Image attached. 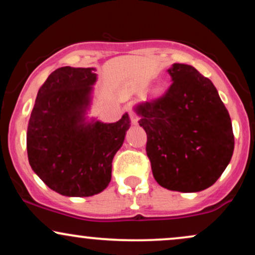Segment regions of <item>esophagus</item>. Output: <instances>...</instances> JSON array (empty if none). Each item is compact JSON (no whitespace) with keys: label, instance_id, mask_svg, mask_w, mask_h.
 I'll return each instance as SVG.
<instances>
[{"label":"esophagus","instance_id":"1","mask_svg":"<svg viewBox=\"0 0 255 255\" xmlns=\"http://www.w3.org/2000/svg\"><path fill=\"white\" fill-rule=\"evenodd\" d=\"M129 116H130V122H131V125H137V121H139V118H137V116H136V114L133 113V111H130Z\"/></svg>","mask_w":255,"mask_h":255}]
</instances>
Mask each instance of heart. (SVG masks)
I'll list each match as a JSON object with an SVG mask.
<instances>
[{"label":"heart","instance_id":"b5f03b06","mask_svg":"<svg viewBox=\"0 0 255 255\" xmlns=\"http://www.w3.org/2000/svg\"><path fill=\"white\" fill-rule=\"evenodd\" d=\"M154 92H156L157 95H159V93H162V89H160V87H157V89L154 90Z\"/></svg>","mask_w":255,"mask_h":255}]
</instances>
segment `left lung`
Segmentation results:
<instances>
[{
  "label": "left lung",
  "mask_w": 255,
  "mask_h": 255,
  "mask_svg": "<svg viewBox=\"0 0 255 255\" xmlns=\"http://www.w3.org/2000/svg\"><path fill=\"white\" fill-rule=\"evenodd\" d=\"M168 73L172 84L165 95L134 108L147 134L152 174L170 191H204L233 157L229 113L212 81L193 66L174 63Z\"/></svg>",
  "instance_id": "8db88e82"
}]
</instances>
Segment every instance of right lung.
<instances>
[{
    "mask_svg": "<svg viewBox=\"0 0 255 255\" xmlns=\"http://www.w3.org/2000/svg\"><path fill=\"white\" fill-rule=\"evenodd\" d=\"M95 68L61 67L37 93L28 121V162L49 188L64 197H91L111 180V163L130 127L126 113L105 124L90 118Z\"/></svg>",
    "mask_w": 255,
    "mask_h": 255,
    "instance_id": "1",
    "label": "right lung"
}]
</instances>
